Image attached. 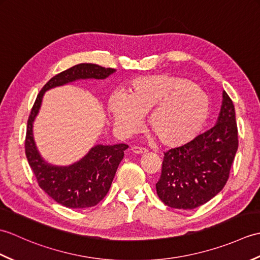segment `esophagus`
<instances>
[{"mask_svg":"<svg viewBox=\"0 0 260 260\" xmlns=\"http://www.w3.org/2000/svg\"><path fill=\"white\" fill-rule=\"evenodd\" d=\"M132 151L135 154H146L147 150L146 148H142V147H137V146H133L132 147Z\"/></svg>","mask_w":260,"mask_h":260,"instance_id":"obj_1","label":"esophagus"}]
</instances>
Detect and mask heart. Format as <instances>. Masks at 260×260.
I'll return each instance as SVG.
<instances>
[{"label":"heart","mask_w":260,"mask_h":260,"mask_svg":"<svg viewBox=\"0 0 260 260\" xmlns=\"http://www.w3.org/2000/svg\"><path fill=\"white\" fill-rule=\"evenodd\" d=\"M107 110L115 126L132 133L147 116V125L158 142L179 147L194 140L208 118L209 97L200 86L183 77L158 74L131 80L124 95L113 93Z\"/></svg>","instance_id":"1"}]
</instances>
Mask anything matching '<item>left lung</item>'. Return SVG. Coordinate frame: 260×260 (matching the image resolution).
Instances as JSON below:
<instances>
[{"label": "left lung", "instance_id": "left-lung-1", "mask_svg": "<svg viewBox=\"0 0 260 260\" xmlns=\"http://www.w3.org/2000/svg\"><path fill=\"white\" fill-rule=\"evenodd\" d=\"M215 125L185 145L164 153L158 198L174 209H196L223 189L238 150L235 106L222 92Z\"/></svg>", "mask_w": 260, "mask_h": 260}]
</instances>
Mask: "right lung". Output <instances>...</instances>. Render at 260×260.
Masks as SVG:
<instances>
[{"label":"right lung","mask_w":260,"mask_h":260,"mask_svg":"<svg viewBox=\"0 0 260 260\" xmlns=\"http://www.w3.org/2000/svg\"><path fill=\"white\" fill-rule=\"evenodd\" d=\"M113 68H104L95 63H79L62 71L43 86L33 105L27 119L25 137V155L39 186L49 197L63 207L84 209L96 206L106 197L112 185L118 165L124 157L126 144L102 145L91 147L86 155L70 165H53L43 159L39 153L33 123L41 108L45 92L77 80L106 79L115 73Z\"/></svg>","instance_id":"obj_1"}]
</instances>
